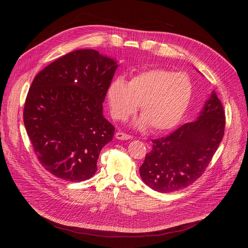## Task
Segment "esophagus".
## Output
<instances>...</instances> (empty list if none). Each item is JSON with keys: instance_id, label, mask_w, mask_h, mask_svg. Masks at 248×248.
I'll return each mask as SVG.
<instances>
[{"instance_id": "34e87169", "label": "esophagus", "mask_w": 248, "mask_h": 248, "mask_svg": "<svg viewBox=\"0 0 248 248\" xmlns=\"http://www.w3.org/2000/svg\"><path fill=\"white\" fill-rule=\"evenodd\" d=\"M116 138L120 139V140H128V139H131L132 136L129 135V134H126L124 132H122V131H118L116 133Z\"/></svg>"}]
</instances>
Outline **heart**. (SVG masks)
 Listing matches in <instances>:
<instances>
[{
	"label": "heart",
	"instance_id": "heart-1",
	"mask_svg": "<svg viewBox=\"0 0 248 248\" xmlns=\"http://www.w3.org/2000/svg\"><path fill=\"white\" fill-rule=\"evenodd\" d=\"M192 96L190 78L183 73L151 68L131 78L126 83L118 78L108 87L111 114L124 121L134 114L138 105L142 115L137 122L141 128L151 126L161 132L174 127L184 117Z\"/></svg>",
	"mask_w": 248,
	"mask_h": 248
}]
</instances>
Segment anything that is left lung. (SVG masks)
Here are the masks:
<instances>
[{
    "label": "left lung",
    "instance_id": "1",
    "mask_svg": "<svg viewBox=\"0 0 248 248\" xmlns=\"http://www.w3.org/2000/svg\"><path fill=\"white\" fill-rule=\"evenodd\" d=\"M226 116L215 92L205 103L196 121L170 134L152 139V150L139 168L142 181L162 193L183 189L207 169L224 136Z\"/></svg>",
    "mask_w": 248,
    "mask_h": 248
}]
</instances>
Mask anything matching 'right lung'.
Masks as SVG:
<instances>
[{"instance_id": "1", "label": "right lung", "mask_w": 248, "mask_h": 248, "mask_svg": "<svg viewBox=\"0 0 248 248\" xmlns=\"http://www.w3.org/2000/svg\"><path fill=\"white\" fill-rule=\"evenodd\" d=\"M118 67L99 52H70L34 78L23 123L45 170L67 182H83L97 170L102 148L115 127L103 116V102Z\"/></svg>"}]
</instances>
